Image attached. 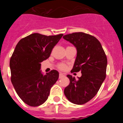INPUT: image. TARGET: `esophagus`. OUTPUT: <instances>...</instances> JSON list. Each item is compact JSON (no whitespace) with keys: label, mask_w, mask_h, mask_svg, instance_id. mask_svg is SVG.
Here are the masks:
<instances>
[{"label":"esophagus","mask_w":123,"mask_h":123,"mask_svg":"<svg viewBox=\"0 0 123 123\" xmlns=\"http://www.w3.org/2000/svg\"><path fill=\"white\" fill-rule=\"evenodd\" d=\"M65 76V74L62 73H60V74H59V78H60V79H62V78H64Z\"/></svg>","instance_id":"1"}]
</instances>
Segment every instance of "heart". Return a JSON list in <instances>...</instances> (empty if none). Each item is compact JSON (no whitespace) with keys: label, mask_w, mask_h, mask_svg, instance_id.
<instances>
[{"label":"heart","mask_w":123,"mask_h":123,"mask_svg":"<svg viewBox=\"0 0 123 123\" xmlns=\"http://www.w3.org/2000/svg\"><path fill=\"white\" fill-rule=\"evenodd\" d=\"M59 68H60L61 69H65L66 68V65H64V64H60L59 65Z\"/></svg>","instance_id":"b5f03b06"}]
</instances>
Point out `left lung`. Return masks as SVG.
Segmentation results:
<instances>
[{
  "label": "left lung",
  "mask_w": 123,
  "mask_h": 123,
  "mask_svg": "<svg viewBox=\"0 0 123 123\" xmlns=\"http://www.w3.org/2000/svg\"><path fill=\"white\" fill-rule=\"evenodd\" d=\"M76 47V58L71 72L81 71L78 79L67 75L69 84L64 94L69 102L82 105L91 100L98 92L106 77L107 58L100 42L92 36L74 32L63 37Z\"/></svg>",
  "instance_id": "obj_1"
}]
</instances>
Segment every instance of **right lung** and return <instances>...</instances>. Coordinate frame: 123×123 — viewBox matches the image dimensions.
Instances as JSON below:
<instances>
[{
	"instance_id": "right-lung-1",
	"label": "right lung",
	"mask_w": 123,
	"mask_h": 123,
	"mask_svg": "<svg viewBox=\"0 0 123 123\" xmlns=\"http://www.w3.org/2000/svg\"><path fill=\"white\" fill-rule=\"evenodd\" d=\"M63 35L47 36L33 33L16 45L10 60L11 81L19 98L29 106L44 104L58 80L59 73L56 70L42 73L41 63L49 57Z\"/></svg>"
}]
</instances>
